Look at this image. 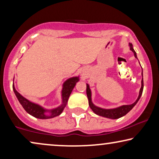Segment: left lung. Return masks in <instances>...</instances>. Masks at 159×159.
<instances>
[{
  "label": "left lung",
  "instance_id": "8db88e82",
  "mask_svg": "<svg viewBox=\"0 0 159 159\" xmlns=\"http://www.w3.org/2000/svg\"><path fill=\"white\" fill-rule=\"evenodd\" d=\"M130 50L134 53V56L136 58L137 54L136 52L134 51V50L132 47V43H129ZM142 77H143V69H142ZM143 90V77L142 78V81H141V88L140 90V92H139V95L138 99L136 100V101L133 103L132 104H130V105H123L119 106V107L115 108H111V109H106V108H102L100 107H98V106H95L94 104L92 102V93H91V90L90 89V86H89L88 84H87V89H86V93H87V96H88V102H89V106L91 109L93 110V111L95 113V114L98 115V116L106 117V118L111 119H119L120 117H122L127 114L128 112L130 111L132 109V108L134 107V106L136 105V103H138L139 100H140L141 95H142Z\"/></svg>",
  "mask_w": 159,
  "mask_h": 159
}]
</instances>
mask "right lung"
<instances>
[{"instance_id":"1","label":"right lung","mask_w":159,"mask_h":159,"mask_svg":"<svg viewBox=\"0 0 159 159\" xmlns=\"http://www.w3.org/2000/svg\"><path fill=\"white\" fill-rule=\"evenodd\" d=\"M80 80L79 77H73L69 78V79L66 80L63 84V88L61 90V98H62V103L58 106V107L56 108H53V109L48 110L45 109L42 106L39 105V104L32 103L29 100L23 97L20 93L17 92V90L15 89L14 84H13V90L16 95V96L22 106L26 111L28 114L32 115V116L36 117L38 119H51L53 117H56L61 114L63 111H64V108L66 107L67 102H68L69 98L70 96L72 90L75 88V84L77 82ZM46 112H49V115H46Z\"/></svg>"}]
</instances>
